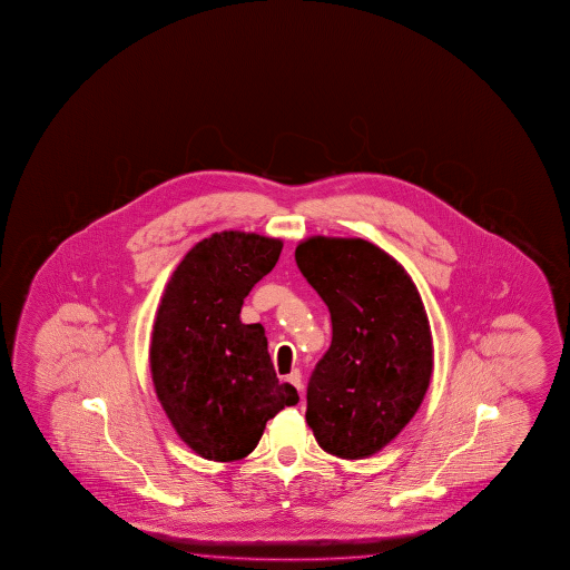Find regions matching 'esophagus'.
I'll return each mask as SVG.
<instances>
[{
    "label": "esophagus",
    "mask_w": 570,
    "mask_h": 570,
    "mask_svg": "<svg viewBox=\"0 0 570 570\" xmlns=\"http://www.w3.org/2000/svg\"><path fill=\"white\" fill-rule=\"evenodd\" d=\"M285 381L289 383V385L295 386L297 391H303V379H301V371L299 368H293L291 371L289 375L285 376Z\"/></svg>",
    "instance_id": "34e87169"
}]
</instances>
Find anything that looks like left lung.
Segmentation results:
<instances>
[{"mask_svg": "<svg viewBox=\"0 0 570 570\" xmlns=\"http://www.w3.org/2000/svg\"><path fill=\"white\" fill-rule=\"evenodd\" d=\"M303 277L331 313V347L307 386V423L341 459L379 453L425 399L433 337L401 263L365 239L309 237L295 249Z\"/></svg>", "mask_w": 570, "mask_h": 570, "instance_id": "1", "label": "left lung"}]
</instances>
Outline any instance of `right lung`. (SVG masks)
Listing matches in <instances>:
<instances>
[{
    "label": "right lung",
    "mask_w": 570,
    "mask_h": 570,
    "mask_svg": "<svg viewBox=\"0 0 570 570\" xmlns=\"http://www.w3.org/2000/svg\"><path fill=\"white\" fill-rule=\"evenodd\" d=\"M281 249V239L257 233H213L165 287L151 333V379L175 433L203 459L247 456L267 421L299 403L297 389L275 375L265 328L239 318L243 299Z\"/></svg>",
    "instance_id": "add662e5"
}]
</instances>
